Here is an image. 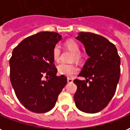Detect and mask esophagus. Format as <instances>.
<instances>
[{
	"mask_svg": "<svg viewBox=\"0 0 130 130\" xmlns=\"http://www.w3.org/2000/svg\"><path fill=\"white\" fill-rule=\"evenodd\" d=\"M67 81H68V83H72L73 82V79L71 78H67Z\"/></svg>",
	"mask_w": 130,
	"mask_h": 130,
	"instance_id": "34e87169",
	"label": "esophagus"
}]
</instances>
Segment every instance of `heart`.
Here are the masks:
<instances>
[{
	"label": "heart",
	"mask_w": 130,
	"mask_h": 130,
	"mask_svg": "<svg viewBox=\"0 0 130 130\" xmlns=\"http://www.w3.org/2000/svg\"><path fill=\"white\" fill-rule=\"evenodd\" d=\"M65 46L72 52V59H73L76 60V61H80L81 59L82 54L79 52L80 46L76 41L72 40V39L67 40L65 42ZM60 54H61L60 46L59 45H56L54 47L53 52H52L53 59L56 61H58L59 60ZM56 69H57L58 74L65 76H72L74 74H76L78 71V67L73 63H61L57 66Z\"/></svg>",
	"instance_id": "1"
}]
</instances>
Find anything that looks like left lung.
<instances>
[{
	"label": "left lung",
	"instance_id": "obj_1",
	"mask_svg": "<svg viewBox=\"0 0 130 130\" xmlns=\"http://www.w3.org/2000/svg\"><path fill=\"white\" fill-rule=\"evenodd\" d=\"M76 39L84 44L89 58L75 79L77 90L74 101L77 108L87 113L103 110L115 95L120 76V57L114 44L104 37L80 32Z\"/></svg>",
	"mask_w": 130,
	"mask_h": 130
}]
</instances>
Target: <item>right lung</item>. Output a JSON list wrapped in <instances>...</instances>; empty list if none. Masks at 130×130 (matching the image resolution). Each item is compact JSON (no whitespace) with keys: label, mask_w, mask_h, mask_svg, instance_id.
Listing matches in <instances>:
<instances>
[{"label":"right lung","mask_w":130,"mask_h":130,"mask_svg":"<svg viewBox=\"0 0 130 130\" xmlns=\"http://www.w3.org/2000/svg\"><path fill=\"white\" fill-rule=\"evenodd\" d=\"M61 39L58 33L41 32L23 39L12 51L11 84L19 101L33 112L51 110L67 83V77L56 76L52 56L54 47Z\"/></svg>","instance_id":"right-lung-1"}]
</instances>
